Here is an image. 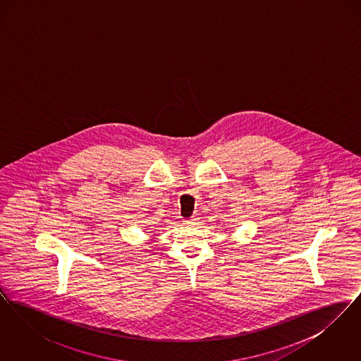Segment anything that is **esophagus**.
<instances>
[{
    "mask_svg": "<svg viewBox=\"0 0 361 361\" xmlns=\"http://www.w3.org/2000/svg\"><path fill=\"white\" fill-rule=\"evenodd\" d=\"M199 221H200L199 216H192V218H189L187 221H184V224H188V226H196V224H199Z\"/></svg>",
    "mask_w": 361,
    "mask_h": 361,
    "instance_id": "esophagus-1",
    "label": "esophagus"
}]
</instances>
